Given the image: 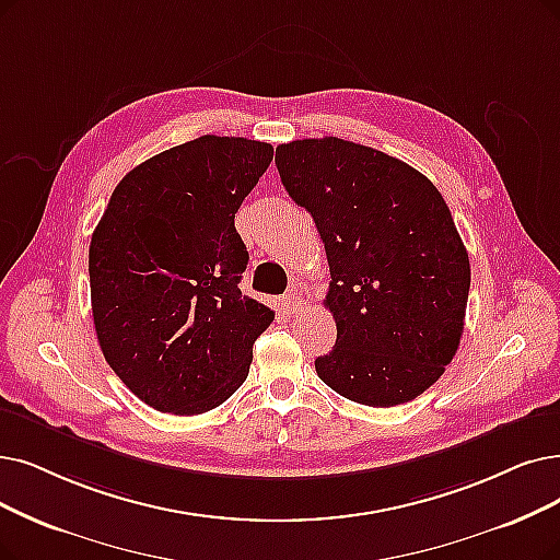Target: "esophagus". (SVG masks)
Masks as SVG:
<instances>
[{
  "instance_id": "1",
  "label": "esophagus",
  "mask_w": 560,
  "mask_h": 560,
  "mask_svg": "<svg viewBox=\"0 0 560 560\" xmlns=\"http://www.w3.org/2000/svg\"><path fill=\"white\" fill-rule=\"evenodd\" d=\"M282 312L287 317H292V315H296V312L301 310V305H303V296H301V292L299 289H289V292L282 296Z\"/></svg>"
}]
</instances>
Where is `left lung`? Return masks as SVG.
Returning a JSON list of instances; mask_svg holds the SVG:
<instances>
[{
	"mask_svg": "<svg viewBox=\"0 0 560 560\" xmlns=\"http://www.w3.org/2000/svg\"><path fill=\"white\" fill-rule=\"evenodd\" d=\"M276 165L330 266L338 340L315 361L319 378L368 407L416 399L464 332L471 266L448 205L411 165L340 138L280 144Z\"/></svg>",
	"mask_w": 560,
	"mask_h": 560,
	"instance_id": "obj_1",
	"label": "left lung"
}]
</instances>
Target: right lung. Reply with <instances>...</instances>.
Returning <instances> with one entry per match:
<instances>
[{
	"mask_svg": "<svg viewBox=\"0 0 560 560\" xmlns=\"http://www.w3.org/2000/svg\"><path fill=\"white\" fill-rule=\"evenodd\" d=\"M273 147L202 136L130 170L89 245L107 365L144 405L195 416L248 378L273 310L243 296L248 250L234 228Z\"/></svg>",
	"mask_w": 560,
	"mask_h": 560,
	"instance_id": "right-lung-1",
	"label": "right lung"
}]
</instances>
